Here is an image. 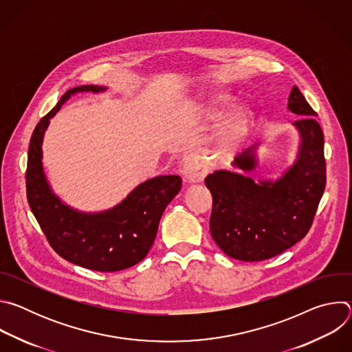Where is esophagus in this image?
Returning a JSON list of instances; mask_svg holds the SVG:
<instances>
[{"label":"esophagus","instance_id":"esophagus-1","mask_svg":"<svg viewBox=\"0 0 352 352\" xmlns=\"http://www.w3.org/2000/svg\"><path fill=\"white\" fill-rule=\"evenodd\" d=\"M179 174L185 184H193V182H200L206 177L208 168L197 159L192 156H186L179 163Z\"/></svg>","mask_w":352,"mask_h":352}]
</instances>
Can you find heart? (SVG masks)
I'll use <instances>...</instances> for the list:
<instances>
[{
	"label": "heart",
	"mask_w": 352,
	"mask_h": 352,
	"mask_svg": "<svg viewBox=\"0 0 352 352\" xmlns=\"http://www.w3.org/2000/svg\"><path fill=\"white\" fill-rule=\"evenodd\" d=\"M248 120H249V114L246 113V111H238V113H235L234 116H232V118H231V122H230V128L232 129V131H239L241 128H243L245 125H246V122H248Z\"/></svg>",
	"instance_id": "obj_1"
}]
</instances>
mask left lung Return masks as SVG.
<instances>
[{
  "label": "left lung",
  "instance_id": "8db88e82",
  "mask_svg": "<svg viewBox=\"0 0 352 352\" xmlns=\"http://www.w3.org/2000/svg\"><path fill=\"white\" fill-rule=\"evenodd\" d=\"M288 110L299 117L294 122L300 135L295 163L277 181L256 184L248 174L219 170L208 175L213 196L210 234L230 258L259 262L283 254L302 239L316 214L326 186L324 138L304 94L294 86ZM234 167H256L255 146L234 160Z\"/></svg>",
  "mask_w": 352,
  "mask_h": 352
}]
</instances>
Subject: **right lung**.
I'll return each mask as SVG.
<instances>
[{"instance_id": "obj_1", "label": "right lung", "mask_w": 352, "mask_h": 352, "mask_svg": "<svg viewBox=\"0 0 352 352\" xmlns=\"http://www.w3.org/2000/svg\"><path fill=\"white\" fill-rule=\"evenodd\" d=\"M103 90L106 87L94 85L69 89L36 125L28 153L26 195L48 243L61 258L90 270L109 273L128 269L147 255L163 212L179 192L182 179L178 175L147 179L116 208L91 214L71 209L53 193L41 164V142L50 118L72 94Z\"/></svg>"}]
</instances>
